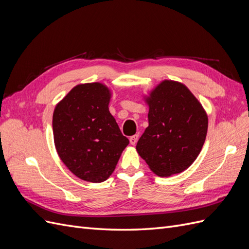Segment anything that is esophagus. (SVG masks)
<instances>
[{
  "label": "esophagus",
  "instance_id": "esophagus-1",
  "mask_svg": "<svg viewBox=\"0 0 249 249\" xmlns=\"http://www.w3.org/2000/svg\"><path fill=\"white\" fill-rule=\"evenodd\" d=\"M138 137H139V135H138V134L134 135V136L130 137V143H131L132 145H135V144H136L137 141H138Z\"/></svg>",
  "mask_w": 249,
  "mask_h": 249
}]
</instances>
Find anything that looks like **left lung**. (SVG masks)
I'll use <instances>...</instances> for the list:
<instances>
[{
    "label": "left lung",
    "instance_id": "8db88e82",
    "mask_svg": "<svg viewBox=\"0 0 249 249\" xmlns=\"http://www.w3.org/2000/svg\"><path fill=\"white\" fill-rule=\"evenodd\" d=\"M148 126L136 149L159 177L187 169L199 155L208 131L201 104L184 84L164 80L145 96Z\"/></svg>",
    "mask_w": 249,
    "mask_h": 249
}]
</instances>
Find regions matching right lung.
<instances>
[{
    "mask_svg": "<svg viewBox=\"0 0 249 249\" xmlns=\"http://www.w3.org/2000/svg\"><path fill=\"white\" fill-rule=\"evenodd\" d=\"M110 99V89L102 83L79 84L56 105L53 114L60 159L86 182L106 180L129 144L109 111Z\"/></svg>",
    "mask_w": 249,
    "mask_h": 249,
    "instance_id": "add662e5",
    "label": "right lung"
}]
</instances>
